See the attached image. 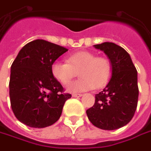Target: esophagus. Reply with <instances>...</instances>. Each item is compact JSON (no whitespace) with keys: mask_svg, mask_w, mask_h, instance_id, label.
I'll return each mask as SVG.
<instances>
[{"mask_svg":"<svg viewBox=\"0 0 151 151\" xmlns=\"http://www.w3.org/2000/svg\"><path fill=\"white\" fill-rule=\"evenodd\" d=\"M73 97H81L83 96L82 94H73Z\"/></svg>","mask_w":151,"mask_h":151,"instance_id":"obj_1","label":"esophagus"}]
</instances>
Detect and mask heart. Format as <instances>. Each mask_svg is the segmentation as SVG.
Masks as SVG:
<instances>
[{"label": "heart", "mask_w": 151, "mask_h": 151, "mask_svg": "<svg viewBox=\"0 0 151 151\" xmlns=\"http://www.w3.org/2000/svg\"><path fill=\"white\" fill-rule=\"evenodd\" d=\"M51 74L57 81L67 85L77 76L80 79L69 84L71 92H82L101 88L109 82L112 73V64L106 56H97L87 50L78 51L67 58V63L56 61L51 65Z\"/></svg>", "instance_id": "obj_1"}]
</instances>
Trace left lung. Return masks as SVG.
I'll use <instances>...</instances> for the list:
<instances>
[{"label":"left lung","mask_w":151,"mask_h":151,"mask_svg":"<svg viewBox=\"0 0 151 151\" xmlns=\"http://www.w3.org/2000/svg\"><path fill=\"white\" fill-rule=\"evenodd\" d=\"M103 50L112 64V73L106 88L95 95V104L86 111L90 122L104 130H115L132 120L138 105L137 70L122 47L111 42L94 45Z\"/></svg>","instance_id":"1"}]
</instances>
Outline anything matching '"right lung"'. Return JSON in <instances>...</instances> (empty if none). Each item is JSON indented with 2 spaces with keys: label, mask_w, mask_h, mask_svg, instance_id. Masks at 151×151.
Segmentation results:
<instances>
[{
  "label": "right lung",
  "mask_w": 151,
  "mask_h": 151,
  "mask_svg": "<svg viewBox=\"0 0 151 151\" xmlns=\"http://www.w3.org/2000/svg\"><path fill=\"white\" fill-rule=\"evenodd\" d=\"M68 50L35 40L20 50L11 67L9 95L17 119L31 128H45L61 116L72 97L51 74V65Z\"/></svg>",
  "instance_id": "add662e5"
}]
</instances>
